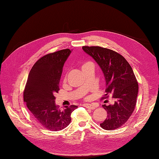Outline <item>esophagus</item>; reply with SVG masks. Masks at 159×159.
<instances>
[{"label":"esophagus","mask_w":159,"mask_h":159,"mask_svg":"<svg viewBox=\"0 0 159 159\" xmlns=\"http://www.w3.org/2000/svg\"><path fill=\"white\" fill-rule=\"evenodd\" d=\"M83 106L86 107V108H88V109H89L91 110H93L96 108V107L94 105V104H84Z\"/></svg>","instance_id":"esophagus-1"}]
</instances>
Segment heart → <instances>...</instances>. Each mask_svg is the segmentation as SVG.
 Segmentation results:
<instances>
[{"label": "heart", "mask_w": 159, "mask_h": 159, "mask_svg": "<svg viewBox=\"0 0 159 159\" xmlns=\"http://www.w3.org/2000/svg\"><path fill=\"white\" fill-rule=\"evenodd\" d=\"M89 64H92L91 63H89V62H87V63H83V65H82V66H81V68L83 69V67H85V66H88V65H89Z\"/></svg>", "instance_id": "obj_1"}]
</instances>
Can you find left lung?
<instances>
[{
    "label": "left lung",
    "mask_w": 159,
    "mask_h": 159,
    "mask_svg": "<svg viewBox=\"0 0 159 159\" xmlns=\"http://www.w3.org/2000/svg\"><path fill=\"white\" fill-rule=\"evenodd\" d=\"M82 48L96 61L104 74L107 88L102 99L109 95L115 99L112 104H102L107 116L100 126L107 130L117 129L126 122L136 106L139 86L133 70L122 55L112 50L100 46Z\"/></svg>",
    "instance_id": "left-lung-1"
}]
</instances>
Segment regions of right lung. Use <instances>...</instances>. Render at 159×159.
Masks as SVG:
<instances>
[{"mask_svg": "<svg viewBox=\"0 0 159 159\" xmlns=\"http://www.w3.org/2000/svg\"><path fill=\"white\" fill-rule=\"evenodd\" d=\"M63 49L41 57L30 71L24 91V102L37 123L46 129L61 130L71 121V113L78 107L59 109L55 95L59 90L63 67L71 53Z\"/></svg>", "mask_w": 159, "mask_h": 159, "instance_id": "obj_1", "label": "right lung"}]
</instances>
